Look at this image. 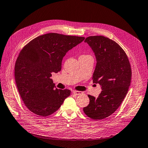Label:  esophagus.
Masks as SVG:
<instances>
[{
    "mask_svg": "<svg viewBox=\"0 0 148 148\" xmlns=\"http://www.w3.org/2000/svg\"><path fill=\"white\" fill-rule=\"evenodd\" d=\"M73 94H75V95H80V94H83L82 92L81 91H79V90H73Z\"/></svg>",
    "mask_w": 148,
    "mask_h": 148,
    "instance_id": "obj_1",
    "label": "esophagus"
}]
</instances>
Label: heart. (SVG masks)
<instances>
[{
    "instance_id": "heart-1",
    "label": "heart",
    "mask_w": 148,
    "mask_h": 148,
    "mask_svg": "<svg viewBox=\"0 0 148 148\" xmlns=\"http://www.w3.org/2000/svg\"><path fill=\"white\" fill-rule=\"evenodd\" d=\"M87 56H89V55H81L80 57H87Z\"/></svg>"
}]
</instances>
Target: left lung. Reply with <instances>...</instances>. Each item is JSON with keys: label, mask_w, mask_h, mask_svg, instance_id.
Masks as SVG:
<instances>
[{"label": "left lung", "mask_w": 148, "mask_h": 148, "mask_svg": "<svg viewBox=\"0 0 148 148\" xmlns=\"http://www.w3.org/2000/svg\"><path fill=\"white\" fill-rule=\"evenodd\" d=\"M84 42L96 58L93 82L99 83L103 90L97 98L88 95L89 104L83 111L92 119H103L119 108L126 96L131 80L130 62L122 47L108 37L89 36Z\"/></svg>", "instance_id": "1"}]
</instances>
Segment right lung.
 Masks as SVG:
<instances>
[{
	"mask_svg": "<svg viewBox=\"0 0 148 148\" xmlns=\"http://www.w3.org/2000/svg\"><path fill=\"white\" fill-rule=\"evenodd\" d=\"M84 37L49 33L38 36L22 49L15 64L18 92L29 110L41 117L58 111L70 96L69 89H55L52 73L61 70L63 58Z\"/></svg>",
	"mask_w": 148,
	"mask_h": 148,
	"instance_id": "1",
	"label": "right lung"
}]
</instances>
